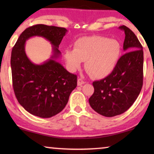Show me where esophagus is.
Returning <instances> with one entry per match:
<instances>
[{"label": "esophagus", "instance_id": "obj_1", "mask_svg": "<svg viewBox=\"0 0 154 154\" xmlns=\"http://www.w3.org/2000/svg\"><path fill=\"white\" fill-rule=\"evenodd\" d=\"M85 82H84V81H83V79H77V85H79V86H81V85H82L83 84H84Z\"/></svg>", "mask_w": 154, "mask_h": 154}]
</instances>
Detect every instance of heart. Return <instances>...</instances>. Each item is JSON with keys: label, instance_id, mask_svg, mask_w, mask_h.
<instances>
[{"label": "heart", "instance_id": "heart-1", "mask_svg": "<svg viewBox=\"0 0 154 154\" xmlns=\"http://www.w3.org/2000/svg\"><path fill=\"white\" fill-rule=\"evenodd\" d=\"M122 45L118 40L105 36H85L78 39L74 49L65 52V58L71 70L85 62V69L91 77L103 79L110 75L120 58Z\"/></svg>", "mask_w": 154, "mask_h": 154}]
</instances>
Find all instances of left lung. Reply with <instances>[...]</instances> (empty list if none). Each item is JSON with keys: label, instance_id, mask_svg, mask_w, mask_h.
I'll use <instances>...</instances> for the list:
<instances>
[{"label": "left lung", "instance_id": "8db88e82", "mask_svg": "<svg viewBox=\"0 0 154 154\" xmlns=\"http://www.w3.org/2000/svg\"><path fill=\"white\" fill-rule=\"evenodd\" d=\"M119 29L125 33L120 57L111 73L93 82L94 92L89 98L94 110L105 117L118 116L126 111L139 95L143 82V51L137 36L126 26Z\"/></svg>", "mask_w": 154, "mask_h": 154}]
</instances>
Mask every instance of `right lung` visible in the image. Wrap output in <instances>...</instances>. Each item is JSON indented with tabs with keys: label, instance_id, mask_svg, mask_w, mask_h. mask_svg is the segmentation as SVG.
<instances>
[{
	"label": "right lung",
	"instance_id": "obj_1",
	"mask_svg": "<svg viewBox=\"0 0 154 154\" xmlns=\"http://www.w3.org/2000/svg\"><path fill=\"white\" fill-rule=\"evenodd\" d=\"M66 32L64 28L34 25L21 34L12 49L11 66L15 95L20 105L35 116L48 118L59 113L77 87V75L70 73L56 60L61 54L58 47ZM34 35L42 36L53 45V55L42 65L33 64L25 54V41Z\"/></svg>",
	"mask_w": 154,
	"mask_h": 154
}]
</instances>
